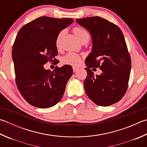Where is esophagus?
I'll return each instance as SVG.
<instances>
[{
    "instance_id": "esophagus-1",
    "label": "esophagus",
    "mask_w": 147,
    "mask_h": 147,
    "mask_svg": "<svg viewBox=\"0 0 147 147\" xmlns=\"http://www.w3.org/2000/svg\"><path fill=\"white\" fill-rule=\"evenodd\" d=\"M73 72H74V73H75V72H76L78 70L79 68H78V67H73Z\"/></svg>"
}]
</instances>
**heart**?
<instances>
[{"label":"heart","instance_id":"1","mask_svg":"<svg viewBox=\"0 0 147 147\" xmlns=\"http://www.w3.org/2000/svg\"><path fill=\"white\" fill-rule=\"evenodd\" d=\"M74 33L76 34V36L78 37V38L80 40L81 42L86 41L89 42L90 39V34L86 29H85L80 27H76L73 29ZM63 34V31L60 32V33L58 34L56 38V47H59L60 46V42L61 38ZM81 62V58L78 55L74 53H69L67 54L62 59V62L64 64L67 65H71L73 66H77Z\"/></svg>","mask_w":147,"mask_h":147}]
</instances>
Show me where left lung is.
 <instances>
[{"instance_id": "obj_1", "label": "left lung", "mask_w": 147, "mask_h": 147, "mask_svg": "<svg viewBox=\"0 0 147 147\" xmlns=\"http://www.w3.org/2000/svg\"><path fill=\"white\" fill-rule=\"evenodd\" d=\"M76 22L91 34L92 52L85 59L87 75L85 92L95 104L113 105L123 97L128 87L131 59L123 34L118 26L100 17L78 18ZM99 67L102 73L94 77L90 69Z\"/></svg>"}]
</instances>
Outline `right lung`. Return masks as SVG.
I'll use <instances>...</instances> for the list:
<instances>
[{"label": "right lung", "mask_w": 147, "mask_h": 147, "mask_svg": "<svg viewBox=\"0 0 147 147\" xmlns=\"http://www.w3.org/2000/svg\"><path fill=\"white\" fill-rule=\"evenodd\" d=\"M73 21L40 17L18 31L12 49L15 82L21 95L30 105L49 108L62 99L73 68L69 65L57 66L51 71L46 70L44 65L57 60L55 58L58 55L56 38Z\"/></svg>", "instance_id": "obj_1"}]
</instances>
